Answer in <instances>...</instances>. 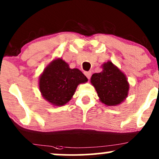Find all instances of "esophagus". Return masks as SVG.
Here are the masks:
<instances>
[{"label":"esophagus","mask_w":159,"mask_h":159,"mask_svg":"<svg viewBox=\"0 0 159 159\" xmlns=\"http://www.w3.org/2000/svg\"><path fill=\"white\" fill-rule=\"evenodd\" d=\"M84 75H85V76L87 77L88 79L89 80L90 77H91V71H85L84 72Z\"/></svg>","instance_id":"esophagus-1"}]
</instances>
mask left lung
Returning <instances> with one entry per match:
<instances>
[{
    "instance_id": "8db88e82",
    "label": "left lung",
    "mask_w": 159,
    "mask_h": 159,
    "mask_svg": "<svg viewBox=\"0 0 159 159\" xmlns=\"http://www.w3.org/2000/svg\"><path fill=\"white\" fill-rule=\"evenodd\" d=\"M102 71L95 73L90 82L98 93L100 102L107 106H117L124 102L129 90V83L124 75L112 62L102 64Z\"/></svg>"
}]
</instances>
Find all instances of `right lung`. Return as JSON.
Returning <instances> with one entry per match:
<instances>
[{
  "mask_svg": "<svg viewBox=\"0 0 159 159\" xmlns=\"http://www.w3.org/2000/svg\"><path fill=\"white\" fill-rule=\"evenodd\" d=\"M39 90L49 104L61 107L73 97L77 86L88 82L78 69H70L62 58H56L45 68L39 79Z\"/></svg>",
  "mask_w": 159,
  "mask_h": 159,
  "instance_id": "right-lung-1",
  "label": "right lung"
}]
</instances>
